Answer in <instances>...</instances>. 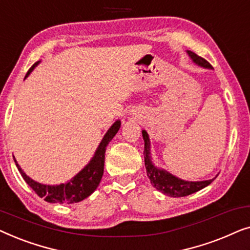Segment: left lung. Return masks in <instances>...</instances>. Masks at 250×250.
<instances>
[{
  "label": "left lung",
  "mask_w": 250,
  "mask_h": 250,
  "mask_svg": "<svg viewBox=\"0 0 250 250\" xmlns=\"http://www.w3.org/2000/svg\"><path fill=\"white\" fill-rule=\"evenodd\" d=\"M189 57L192 59V61L198 66L208 68L211 69V64L205 60L204 58L197 56L194 52L191 51H187ZM142 136L145 140V165L146 169V175H148L150 182L157 190L163 192L164 194H167L169 197H186L189 194H192L197 191H199L204 188L213 182L214 179L206 180V181H197V182H192V181H184L181 180L179 177L172 175V174L167 172L165 169H160L156 167L151 162V153H150V139L148 133L146 131H142Z\"/></svg>",
  "instance_id": "left-lung-1"
}]
</instances>
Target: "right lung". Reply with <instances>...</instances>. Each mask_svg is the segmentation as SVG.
<instances>
[{
  "label": "right lung",
  "mask_w": 250,
  "mask_h": 250,
  "mask_svg": "<svg viewBox=\"0 0 250 250\" xmlns=\"http://www.w3.org/2000/svg\"><path fill=\"white\" fill-rule=\"evenodd\" d=\"M39 62H35L30 67V69L27 71L25 78L32 73L34 68H35ZM121 127V121L115 122L105 135L102 139V141L99 145L97 151H95L93 158L90 160V163L81 170L80 173L76 174L73 179L68 181L67 183L59 184V186H46V184H41L36 181L30 179L27 176L21 167L18 165V163H15L18 170L21 174L23 180L26 183L35 191V193L41 198H44V200L47 203H59V204H74L80 203L84 200L90 194L94 192L97 189L99 183L104 175V153L105 148H107L108 143L111 141L112 138L118 132Z\"/></svg>",
  "instance_id": "obj_1"
}]
</instances>
